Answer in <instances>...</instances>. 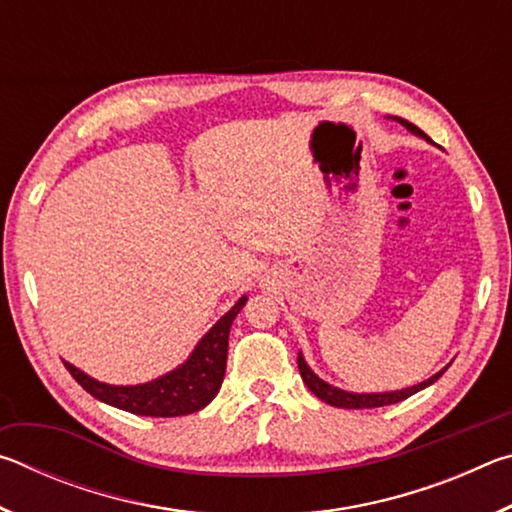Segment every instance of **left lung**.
I'll return each mask as SVG.
<instances>
[{
  "instance_id": "obj_1",
  "label": "left lung",
  "mask_w": 512,
  "mask_h": 512,
  "mask_svg": "<svg viewBox=\"0 0 512 512\" xmlns=\"http://www.w3.org/2000/svg\"><path fill=\"white\" fill-rule=\"evenodd\" d=\"M395 121H400V124L409 128L411 133L424 137V140H429V135H427V133H422L418 126H413V124H411V121L400 119V117H395ZM429 142H431V140H429ZM298 368H300V377H302V381H305V384H307L309 391L314 393L316 397H320V400H323V402L332 404V406H339V409H377V406H388V404L402 402V400H406V397H411L413 393H418V391H422V388H427L429 384H433V381L440 379V375H443V372L447 370V368H445V370H440L438 375H433L431 379L422 381V384H418V386L404 388V391L359 395V393H345V391H341V388H334V386L325 384L323 379H318V377L314 375V372L309 370V366L305 363V359H302V354H298Z\"/></svg>"
}]
</instances>
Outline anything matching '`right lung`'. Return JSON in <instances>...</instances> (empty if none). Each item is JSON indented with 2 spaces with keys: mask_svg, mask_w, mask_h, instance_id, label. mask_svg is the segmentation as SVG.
Instances as JSON below:
<instances>
[{
  "mask_svg": "<svg viewBox=\"0 0 512 512\" xmlns=\"http://www.w3.org/2000/svg\"><path fill=\"white\" fill-rule=\"evenodd\" d=\"M244 305L246 298H241L203 336V341L198 343V348L187 363L169 372V375L149 381V384L108 386L88 377L79 368H74L72 363H65V368L92 397L128 413L151 415V418H176V415L201 411L219 393L225 375V361H228L230 325Z\"/></svg>",
  "mask_w": 512,
  "mask_h": 512,
  "instance_id": "add662e5",
  "label": "right lung"
}]
</instances>
